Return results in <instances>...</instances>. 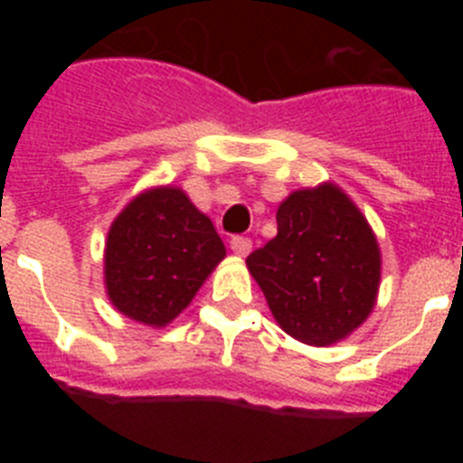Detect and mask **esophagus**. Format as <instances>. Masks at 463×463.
<instances>
[{
    "label": "esophagus",
    "mask_w": 463,
    "mask_h": 463,
    "mask_svg": "<svg viewBox=\"0 0 463 463\" xmlns=\"http://www.w3.org/2000/svg\"><path fill=\"white\" fill-rule=\"evenodd\" d=\"M252 250V241L250 239H243V236H234L232 239V252L236 257H248Z\"/></svg>",
    "instance_id": "esophagus-1"
}]
</instances>
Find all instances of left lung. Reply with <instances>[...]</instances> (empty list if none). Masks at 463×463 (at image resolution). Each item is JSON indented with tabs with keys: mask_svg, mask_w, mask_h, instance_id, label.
Segmentation results:
<instances>
[{
	"mask_svg": "<svg viewBox=\"0 0 463 463\" xmlns=\"http://www.w3.org/2000/svg\"><path fill=\"white\" fill-rule=\"evenodd\" d=\"M278 234L245 264L278 326L306 345L345 341L378 301L383 257L369 220L336 185L285 196Z\"/></svg>",
	"mask_w": 463,
	"mask_h": 463,
	"instance_id": "obj_1",
	"label": "left lung"
}]
</instances>
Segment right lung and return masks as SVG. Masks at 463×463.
<instances>
[{
  "instance_id": "add662e5",
  "label": "right lung",
  "mask_w": 463,
  "mask_h": 463,
  "mask_svg": "<svg viewBox=\"0 0 463 463\" xmlns=\"http://www.w3.org/2000/svg\"><path fill=\"white\" fill-rule=\"evenodd\" d=\"M224 257L211 218L185 190L148 187L110 222L104 248L106 297L129 320L162 329L190 306Z\"/></svg>"
}]
</instances>
